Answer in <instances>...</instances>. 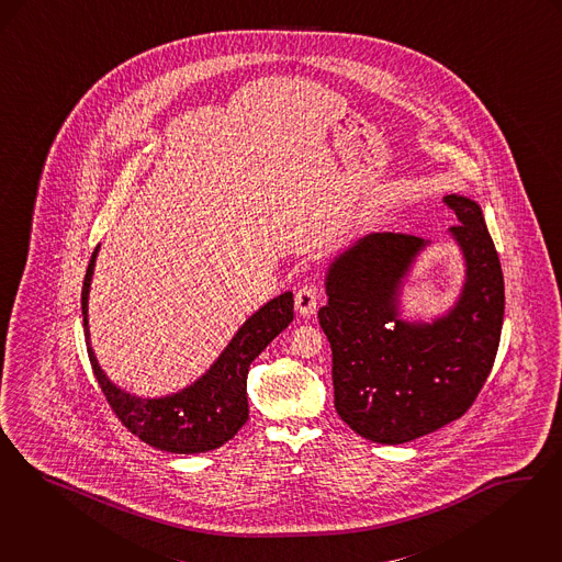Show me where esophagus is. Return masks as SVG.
Returning <instances> with one entry per match:
<instances>
[{
    "label": "esophagus",
    "instance_id": "esophagus-1",
    "mask_svg": "<svg viewBox=\"0 0 562 562\" xmlns=\"http://www.w3.org/2000/svg\"><path fill=\"white\" fill-rule=\"evenodd\" d=\"M294 307L299 315L303 317H312L317 312V291L315 286H301L299 291L294 292Z\"/></svg>",
    "mask_w": 562,
    "mask_h": 562
}]
</instances>
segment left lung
Returning a JSON list of instances; mask_svg holds the SVG:
<instances>
[{"label": "left lung", "mask_w": 562, "mask_h": 562, "mask_svg": "<svg viewBox=\"0 0 562 562\" xmlns=\"http://www.w3.org/2000/svg\"><path fill=\"white\" fill-rule=\"evenodd\" d=\"M449 227L467 263L448 314L407 322L400 294L427 240L368 234L326 271L317 317L333 349L338 416L363 439L400 446L458 420L487 381L504 322V276L476 202L448 194Z\"/></svg>", "instance_id": "left-lung-1"}]
</instances>
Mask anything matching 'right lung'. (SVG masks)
<instances>
[{
  "label": "right lung",
  "instance_id": "obj_1",
  "mask_svg": "<svg viewBox=\"0 0 562 562\" xmlns=\"http://www.w3.org/2000/svg\"><path fill=\"white\" fill-rule=\"evenodd\" d=\"M98 248L86 271L81 312L91 368L116 418L144 443L162 451L201 453L222 448L248 420V366L291 324L292 292H282L250 315L199 381L173 395L142 400L109 381L91 349L88 299Z\"/></svg>",
  "mask_w": 562,
  "mask_h": 562
}]
</instances>
